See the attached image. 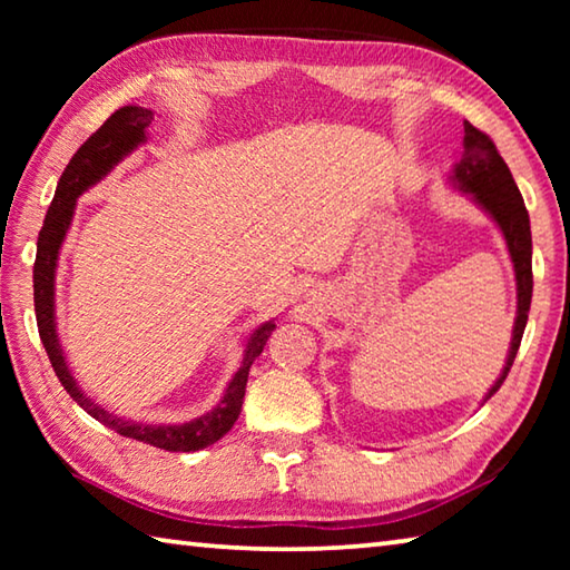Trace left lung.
<instances>
[{
    "label": "left lung",
    "mask_w": 570,
    "mask_h": 570,
    "mask_svg": "<svg viewBox=\"0 0 570 570\" xmlns=\"http://www.w3.org/2000/svg\"><path fill=\"white\" fill-rule=\"evenodd\" d=\"M462 153L460 163L452 168V186L475 200V204L485 210V214L495 220L500 234L505 238L510 262L515 268V286H518V312L513 324V336H510V350L505 356V366L500 372L493 387L488 390L482 402H488L505 382L510 366L515 362L520 340H523L530 298H533V266H530V256H533V238H530V218L523 204V196L513 180V173L500 158L495 142L488 138L485 132L472 128L465 122V138H462Z\"/></svg>",
    "instance_id": "1"
}]
</instances>
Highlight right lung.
Instances as JSON below:
<instances>
[{"instance_id":"add662e5","label":"right lung","mask_w":570,"mask_h":570,"mask_svg":"<svg viewBox=\"0 0 570 570\" xmlns=\"http://www.w3.org/2000/svg\"><path fill=\"white\" fill-rule=\"evenodd\" d=\"M150 122H153V110L140 108V105H125V108L115 110L110 118L82 142L80 150L72 156V160L67 163V168L60 176V183H57L50 210H47L45 216L40 238H37L35 314H37L40 340L55 366L57 380L62 382L67 394H70V397L80 404L90 417L102 422L105 428L120 432L122 438L146 442V445H153V448H160L168 452H196L214 445V442H218L230 428H234V422L240 414V404H244L248 370L256 356L264 352L266 340L276 330L274 322H264L258 330H254V334H250L238 372L234 374V380L228 382L224 397H220L216 407L206 414H200L196 420L180 422V424H153V422L128 420L115 412H108L105 407H100V404H95L72 377L70 364L65 360L60 336H57V322H55L57 258H60V248L67 230H70L77 198H80L85 190H90L95 183H100L125 156H130L135 148L148 140Z\"/></svg>"}]
</instances>
